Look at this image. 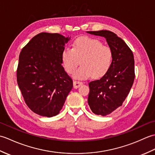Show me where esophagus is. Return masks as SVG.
Masks as SVG:
<instances>
[{
	"mask_svg": "<svg viewBox=\"0 0 155 155\" xmlns=\"http://www.w3.org/2000/svg\"><path fill=\"white\" fill-rule=\"evenodd\" d=\"M82 84H83V83H82V82L77 81H73V87L75 88H77L79 87H81Z\"/></svg>",
	"mask_w": 155,
	"mask_h": 155,
	"instance_id": "obj_1",
	"label": "esophagus"
}]
</instances>
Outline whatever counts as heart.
Wrapping results in <instances>:
<instances>
[{
  "label": "heart",
  "mask_w": 155,
  "mask_h": 155,
  "mask_svg": "<svg viewBox=\"0 0 155 155\" xmlns=\"http://www.w3.org/2000/svg\"><path fill=\"white\" fill-rule=\"evenodd\" d=\"M113 59V52L109 46L89 37L77 38L72 48H65L62 53V64L68 74L73 73L81 61V67L74 74L79 79H86L92 75L94 78L103 77L109 70Z\"/></svg>",
  "instance_id": "b5f03b06"
}]
</instances>
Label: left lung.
Masks as SVG:
<instances>
[{
  "instance_id": "1",
  "label": "left lung",
  "mask_w": 155,
  "mask_h": 155,
  "mask_svg": "<svg viewBox=\"0 0 155 155\" xmlns=\"http://www.w3.org/2000/svg\"><path fill=\"white\" fill-rule=\"evenodd\" d=\"M103 37L113 52L109 70L100 79L88 83V103L95 114L106 116L122 106L134 80V60L132 51L125 42L109 31H88Z\"/></svg>"
}]
</instances>
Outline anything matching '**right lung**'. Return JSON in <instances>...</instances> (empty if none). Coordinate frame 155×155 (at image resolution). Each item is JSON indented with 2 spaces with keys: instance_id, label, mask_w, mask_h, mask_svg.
<instances>
[{
  "instance_id": "obj_1",
  "label": "right lung",
  "mask_w": 155,
  "mask_h": 155,
  "mask_svg": "<svg viewBox=\"0 0 155 155\" xmlns=\"http://www.w3.org/2000/svg\"><path fill=\"white\" fill-rule=\"evenodd\" d=\"M69 39L58 33L41 32L20 53L18 87L28 108L41 116L58 114L73 87L62 66V53Z\"/></svg>"
}]
</instances>
